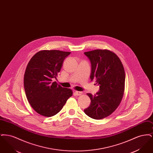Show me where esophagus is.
<instances>
[{"label":"esophagus","mask_w":153,"mask_h":153,"mask_svg":"<svg viewBox=\"0 0 153 153\" xmlns=\"http://www.w3.org/2000/svg\"><path fill=\"white\" fill-rule=\"evenodd\" d=\"M75 94L77 96H80V95L82 94V92H80V91H75Z\"/></svg>","instance_id":"1"}]
</instances>
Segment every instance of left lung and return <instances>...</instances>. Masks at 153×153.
<instances>
[{"instance_id":"left-lung-1","label":"left lung","mask_w":153,"mask_h":153,"mask_svg":"<svg viewBox=\"0 0 153 153\" xmlns=\"http://www.w3.org/2000/svg\"><path fill=\"white\" fill-rule=\"evenodd\" d=\"M91 63V81L95 80L100 89L96 95L87 94L91 104L84 112L94 119H102L112 114L122 100L125 86V72L116 54L107 49L84 53Z\"/></svg>"}]
</instances>
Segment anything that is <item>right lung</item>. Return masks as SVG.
<instances>
[{"label":"right lung","instance_id":"obj_1","mask_svg":"<svg viewBox=\"0 0 153 153\" xmlns=\"http://www.w3.org/2000/svg\"><path fill=\"white\" fill-rule=\"evenodd\" d=\"M69 51L44 50L30 59L24 75V88L27 100L36 112L44 117L58 113L73 95L72 89L62 87L56 79Z\"/></svg>","mask_w":153,"mask_h":153}]
</instances>
